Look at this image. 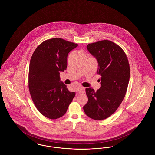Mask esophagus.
Listing matches in <instances>:
<instances>
[{
    "label": "esophagus",
    "mask_w": 155,
    "mask_h": 155,
    "mask_svg": "<svg viewBox=\"0 0 155 155\" xmlns=\"http://www.w3.org/2000/svg\"><path fill=\"white\" fill-rule=\"evenodd\" d=\"M85 88L83 87H80L79 88L77 89V92H78V93H80V94L84 93V92H85Z\"/></svg>",
    "instance_id": "obj_1"
}]
</instances>
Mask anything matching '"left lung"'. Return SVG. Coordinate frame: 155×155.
<instances>
[{"label":"left lung","instance_id":"obj_1","mask_svg":"<svg viewBox=\"0 0 155 155\" xmlns=\"http://www.w3.org/2000/svg\"><path fill=\"white\" fill-rule=\"evenodd\" d=\"M98 63L101 88L95 92L86 88L88 101L83 109L89 117L104 120L110 117L123 101L128 87L130 68L125 52L118 45L103 40L87 45Z\"/></svg>","mask_w":155,"mask_h":155}]
</instances>
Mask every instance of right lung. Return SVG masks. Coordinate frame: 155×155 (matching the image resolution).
Wrapping results in <instances>:
<instances>
[{"instance_id":"add662e5","label":"right lung","mask_w":155,"mask_h":155,"mask_svg":"<svg viewBox=\"0 0 155 155\" xmlns=\"http://www.w3.org/2000/svg\"><path fill=\"white\" fill-rule=\"evenodd\" d=\"M78 44L56 38L39 45L30 60L28 88L38 110L46 117L64 116L75 93L60 81V73L66 70L67 56Z\"/></svg>"}]
</instances>
